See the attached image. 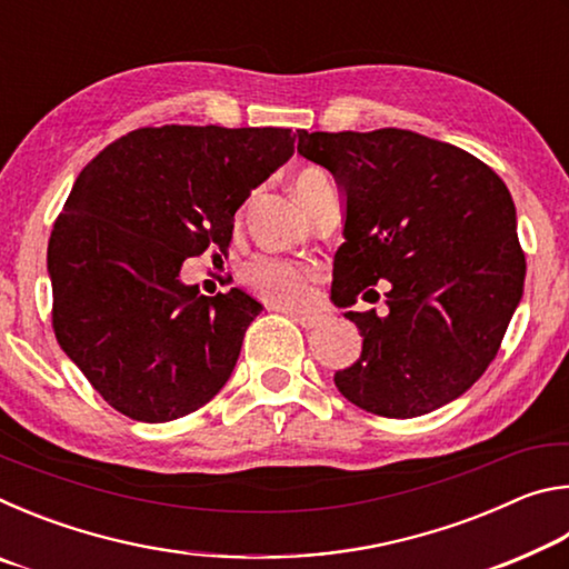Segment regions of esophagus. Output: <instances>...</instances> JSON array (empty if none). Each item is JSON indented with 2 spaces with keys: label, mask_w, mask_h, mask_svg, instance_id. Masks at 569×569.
I'll return each mask as SVG.
<instances>
[{
  "label": "esophagus",
  "mask_w": 569,
  "mask_h": 569,
  "mask_svg": "<svg viewBox=\"0 0 569 569\" xmlns=\"http://www.w3.org/2000/svg\"><path fill=\"white\" fill-rule=\"evenodd\" d=\"M293 321L301 326V329L311 331V329H319L321 326V316H311V313H293Z\"/></svg>",
  "instance_id": "esophagus-1"
}]
</instances>
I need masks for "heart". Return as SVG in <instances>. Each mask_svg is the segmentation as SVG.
I'll use <instances>...</instances> for the list:
<instances>
[{
	"mask_svg": "<svg viewBox=\"0 0 569 569\" xmlns=\"http://www.w3.org/2000/svg\"><path fill=\"white\" fill-rule=\"evenodd\" d=\"M331 186V180L326 178V172L308 168L301 170L293 178V190L301 198V203L308 208L316 200V196ZM246 283L253 291L278 308H298L308 303L311 298V271H306L303 266H296L291 261L273 256H258L246 266L243 271Z\"/></svg>",
	"mask_w": 569,
	"mask_h": 569,
	"instance_id": "obj_1",
	"label": "heart"
}]
</instances>
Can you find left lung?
<instances>
[{"label": "left lung", "instance_id": "8db88e82", "mask_svg": "<svg viewBox=\"0 0 569 569\" xmlns=\"http://www.w3.org/2000/svg\"><path fill=\"white\" fill-rule=\"evenodd\" d=\"M298 156L333 172L346 198L333 303L389 288L387 316L346 311L363 346L333 383L389 419L455 401L492 363L522 298L527 266L502 178L467 150L397 128L301 130Z\"/></svg>", "mask_w": 569, "mask_h": 569}]
</instances>
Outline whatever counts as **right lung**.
<instances>
[{
	"instance_id": "1",
	"label": "right lung",
	"mask_w": 569,
	"mask_h": 569,
	"mask_svg": "<svg viewBox=\"0 0 569 569\" xmlns=\"http://www.w3.org/2000/svg\"><path fill=\"white\" fill-rule=\"evenodd\" d=\"M293 140L286 128H140L77 176L47 246L52 329L112 409L162 423L226 387L263 306L240 288L200 296L180 268L226 253L236 210Z\"/></svg>"
}]
</instances>
